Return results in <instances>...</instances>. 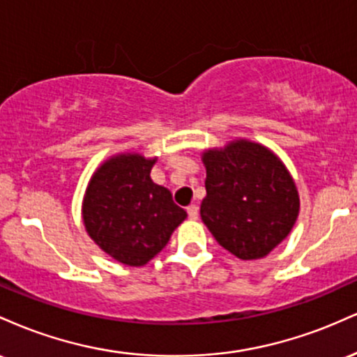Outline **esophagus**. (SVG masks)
Masks as SVG:
<instances>
[{"mask_svg": "<svg viewBox=\"0 0 357 357\" xmlns=\"http://www.w3.org/2000/svg\"><path fill=\"white\" fill-rule=\"evenodd\" d=\"M198 215H199V208L196 206V204H190V206H188V216H190L191 220H196L198 218Z\"/></svg>", "mask_w": 357, "mask_h": 357, "instance_id": "1", "label": "esophagus"}]
</instances>
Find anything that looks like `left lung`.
<instances>
[{
	"instance_id": "left-lung-1",
	"label": "left lung",
	"mask_w": 357,
	"mask_h": 357,
	"mask_svg": "<svg viewBox=\"0 0 357 357\" xmlns=\"http://www.w3.org/2000/svg\"><path fill=\"white\" fill-rule=\"evenodd\" d=\"M206 196L202 220L215 240L240 260H258L296 225L301 199L282 159L267 146L235 139L203 151Z\"/></svg>"
}]
</instances>
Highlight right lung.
I'll return each mask as SVG.
<instances>
[{"label": "right lung", "instance_id": "add662e5", "mask_svg": "<svg viewBox=\"0 0 357 357\" xmlns=\"http://www.w3.org/2000/svg\"><path fill=\"white\" fill-rule=\"evenodd\" d=\"M158 158L110 155L92 174L82 202L89 236L114 260L144 267L186 218L171 191L151 179Z\"/></svg>", "mask_w": 357, "mask_h": 357}]
</instances>
